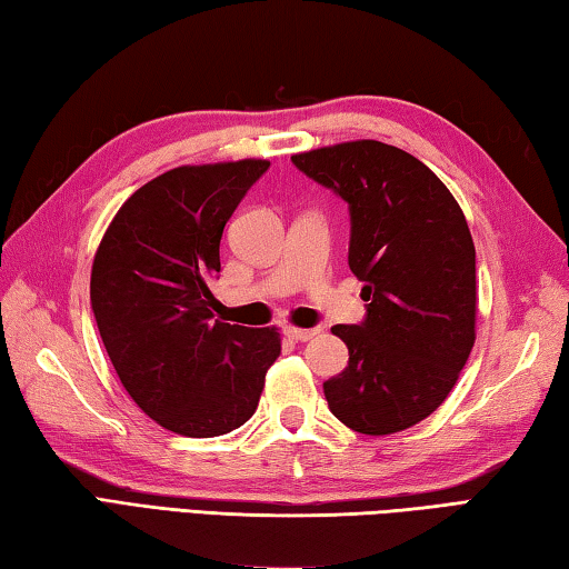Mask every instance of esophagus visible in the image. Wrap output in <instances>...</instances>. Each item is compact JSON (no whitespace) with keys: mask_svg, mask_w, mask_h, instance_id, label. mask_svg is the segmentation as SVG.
Listing matches in <instances>:
<instances>
[{"mask_svg":"<svg viewBox=\"0 0 569 569\" xmlns=\"http://www.w3.org/2000/svg\"><path fill=\"white\" fill-rule=\"evenodd\" d=\"M284 335L295 342H307V340H312V337L320 335V330H317V327H312V330H302V327H284Z\"/></svg>","mask_w":569,"mask_h":569,"instance_id":"esophagus-1","label":"esophagus"}]
</instances>
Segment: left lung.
Instances as JSON below:
<instances>
[{
    "label": "left lung",
    "instance_id": "left-lung-1",
    "mask_svg": "<svg viewBox=\"0 0 569 569\" xmlns=\"http://www.w3.org/2000/svg\"><path fill=\"white\" fill-rule=\"evenodd\" d=\"M295 167L350 204V269L362 325H335L350 350L325 397L342 425L392 435L440 407L475 345V242L460 204L405 149L357 139L295 154Z\"/></svg>",
    "mask_w": 569,
    "mask_h": 569
}]
</instances>
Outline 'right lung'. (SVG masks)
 Returning a JSON list of instances; mask_svg holds the SVG:
<instances>
[{
  "label": "right lung",
  "instance_id": "add662e5",
  "mask_svg": "<svg viewBox=\"0 0 569 569\" xmlns=\"http://www.w3.org/2000/svg\"><path fill=\"white\" fill-rule=\"evenodd\" d=\"M267 159L184 164L119 207L97 247L92 312L139 410L164 430L217 437L254 415L282 350L277 327L214 320L219 239Z\"/></svg>",
  "mask_w": 569,
  "mask_h": 569
}]
</instances>
